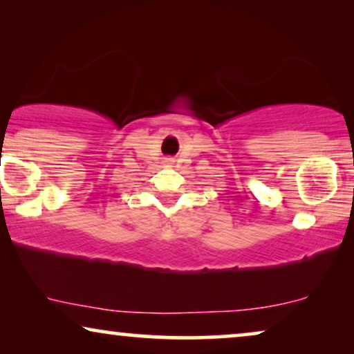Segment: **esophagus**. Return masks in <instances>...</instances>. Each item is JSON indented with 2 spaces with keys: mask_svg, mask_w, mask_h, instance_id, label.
Here are the masks:
<instances>
[{
  "mask_svg": "<svg viewBox=\"0 0 354 354\" xmlns=\"http://www.w3.org/2000/svg\"><path fill=\"white\" fill-rule=\"evenodd\" d=\"M168 163H169V165H171V160H168Z\"/></svg>",
  "mask_w": 354,
  "mask_h": 354,
  "instance_id": "esophagus-1",
  "label": "esophagus"
}]
</instances>
